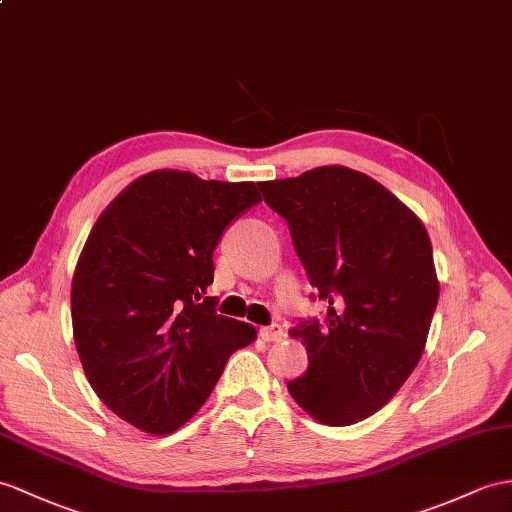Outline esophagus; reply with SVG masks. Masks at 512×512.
<instances>
[{
	"instance_id": "esophagus-1",
	"label": "esophagus",
	"mask_w": 512,
	"mask_h": 512,
	"mask_svg": "<svg viewBox=\"0 0 512 512\" xmlns=\"http://www.w3.org/2000/svg\"><path fill=\"white\" fill-rule=\"evenodd\" d=\"M260 336H263L265 341H280L284 336V330L280 323H271L267 328H260Z\"/></svg>"
}]
</instances>
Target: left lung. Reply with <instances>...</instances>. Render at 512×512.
Here are the masks:
<instances>
[{"label":"left lung","mask_w":512,"mask_h":512,"mask_svg":"<svg viewBox=\"0 0 512 512\" xmlns=\"http://www.w3.org/2000/svg\"><path fill=\"white\" fill-rule=\"evenodd\" d=\"M260 191L328 302L321 323L291 330L308 371L286 389L319 423L352 426L400 391L426 347L439 302L430 236L380 182L341 165L260 182Z\"/></svg>","instance_id":"left-lung-1"}]
</instances>
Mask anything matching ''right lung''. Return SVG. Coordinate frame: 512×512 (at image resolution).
Wrapping results in <instances>:
<instances>
[{
    "label": "right lung",
    "instance_id": "1",
    "mask_svg": "<svg viewBox=\"0 0 512 512\" xmlns=\"http://www.w3.org/2000/svg\"><path fill=\"white\" fill-rule=\"evenodd\" d=\"M258 202L254 182L162 169L99 215L73 273V339L99 400L134 428L178 430L256 339L254 326L217 315L206 289L221 234Z\"/></svg>",
    "mask_w": 512,
    "mask_h": 512
}]
</instances>
